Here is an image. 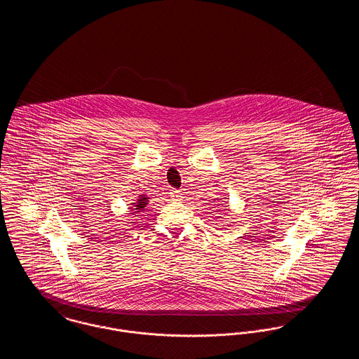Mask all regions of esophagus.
I'll return each instance as SVG.
<instances>
[{"label": "esophagus", "mask_w": 359, "mask_h": 359, "mask_svg": "<svg viewBox=\"0 0 359 359\" xmlns=\"http://www.w3.org/2000/svg\"><path fill=\"white\" fill-rule=\"evenodd\" d=\"M170 195H171L172 201H182L183 199V194L179 189H171Z\"/></svg>", "instance_id": "obj_1"}]
</instances>
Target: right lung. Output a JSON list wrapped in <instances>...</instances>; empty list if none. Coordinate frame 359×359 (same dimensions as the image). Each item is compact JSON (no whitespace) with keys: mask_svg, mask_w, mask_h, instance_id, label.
<instances>
[{"mask_svg":"<svg viewBox=\"0 0 359 359\" xmlns=\"http://www.w3.org/2000/svg\"><path fill=\"white\" fill-rule=\"evenodd\" d=\"M133 205H136V208H133V211L138 212L140 210H142L145 205H148V198H145L144 195H141L140 199L137 201V203H133Z\"/></svg>","mask_w":359,"mask_h":359,"instance_id":"obj_1","label":"right lung"}]
</instances>
